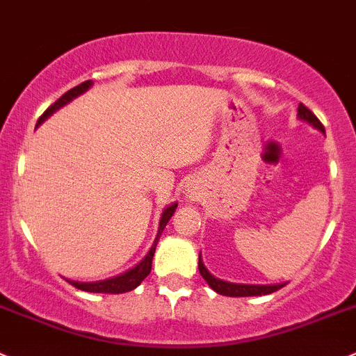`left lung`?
<instances>
[{"instance_id": "1", "label": "left lung", "mask_w": 356, "mask_h": 356, "mask_svg": "<svg viewBox=\"0 0 356 356\" xmlns=\"http://www.w3.org/2000/svg\"><path fill=\"white\" fill-rule=\"evenodd\" d=\"M298 120L302 122H307L310 127H314L315 130L322 131L325 134L324 124L318 122L317 116L310 111L309 108H305L303 104L298 106ZM199 270L202 274V277L207 281V284L214 289L216 293L225 296H262V295H269V293L277 291L280 288H283L286 283H280V284H238V283H229V281H222L219 277L212 276L211 273L207 270V267L204 266L202 257L199 254Z\"/></svg>"}]
</instances>
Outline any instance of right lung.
Returning <instances> with one entry per match:
<instances>
[{
    "label": "right lung",
    "mask_w": 356,
    "mask_h": 356,
    "mask_svg": "<svg viewBox=\"0 0 356 356\" xmlns=\"http://www.w3.org/2000/svg\"><path fill=\"white\" fill-rule=\"evenodd\" d=\"M92 80H86V82H82L80 86L73 87V89H70L68 92H65L63 96L58 99L54 104H51L49 108L46 109V111L42 113L41 118L38 120V124H35V128L41 127V124L46 122L47 118H49L53 113H56L58 109H61L63 106H67L68 102H72L73 99L82 96L83 92H87V90L92 87ZM178 207V202H173L171 205H168L166 209L163 211V214H161V221H159V229H157V234H156V240H154L151 250L147 252V255H145L144 259L140 260V262L137 264V266H134L131 269L124 270V273L118 274V276H113L109 277V280H102V281H92V283H82V281H72V280H67L72 286L82 289V291H89V293H113V295H118V293H127V291H131V289H135L138 286V284L142 283V281L145 280V277L149 276V273H151L152 269V257H154V252H156V245L157 241H159V236L161 233L164 232V228H166L168 221L171 219V216L175 214V211H177Z\"/></svg>",
    "instance_id": "1"
}]
</instances>
